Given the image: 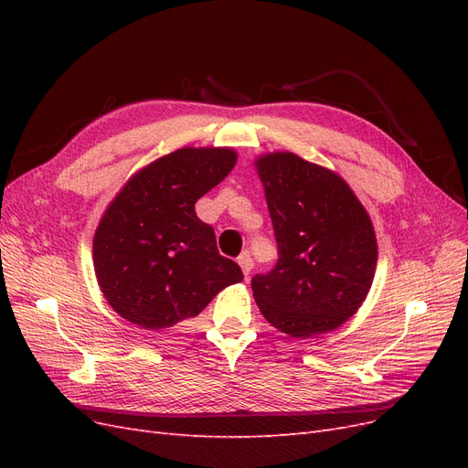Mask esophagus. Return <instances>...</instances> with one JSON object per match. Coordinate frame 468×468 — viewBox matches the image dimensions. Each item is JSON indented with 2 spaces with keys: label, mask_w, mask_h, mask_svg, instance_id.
<instances>
[{
  "label": "esophagus",
  "mask_w": 468,
  "mask_h": 468,
  "mask_svg": "<svg viewBox=\"0 0 468 468\" xmlns=\"http://www.w3.org/2000/svg\"><path fill=\"white\" fill-rule=\"evenodd\" d=\"M238 263H239V267H242V273L248 277L250 273H251V269H253V260H251V256L248 251H244L242 256L238 258Z\"/></svg>",
  "instance_id": "obj_1"
}]
</instances>
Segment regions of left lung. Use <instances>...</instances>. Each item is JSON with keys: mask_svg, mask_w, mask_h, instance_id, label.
<instances>
[{"mask_svg": "<svg viewBox=\"0 0 468 468\" xmlns=\"http://www.w3.org/2000/svg\"><path fill=\"white\" fill-rule=\"evenodd\" d=\"M279 260L251 279L265 320L292 337L335 330L357 313L377 267L373 222L347 183L292 152L256 162Z\"/></svg>", "mask_w": 468, "mask_h": 468, "instance_id": "obj_1", "label": "left lung"}]
</instances>
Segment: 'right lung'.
Returning <instances> with one entry per match:
<instances>
[{
  "label": "right lung",
  "mask_w": 468,
  "mask_h": 468,
  "mask_svg": "<svg viewBox=\"0 0 468 468\" xmlns=\"http://www.w3.org/2000/svg\"><path fill=\"white\" fill-rule=\"evenodd\" d=\"M232 148H179L134 174L93 238V267L112 310L144 330L193 318L242 269L217 248L195 203L232 172Z\"/></svg>",
  "instance_id": "add662e5"
}]
</instances>
